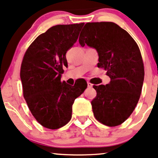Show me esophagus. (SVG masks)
<instances>
[{"label": "esophagus", "instance_id": "34e87169", "mask_svg": "<svg viewBox=\"0 0 158 158\" xmlns=\"http://www.w3.org/2000/svg\"><path fill=\"white\" fill-rule=\"evenodd\" d=\"M87 86H88V87L89 88H92L93 87V85L91 84V83H89V82H87Z\"/></svg>", "mask_w": 158, "mask_h": 158}]
</instances>
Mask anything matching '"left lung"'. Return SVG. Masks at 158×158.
Listing matches in <instances>:
<instances>
[{
	"mask_svg": "<svg viewBox=\"0 0 158 158\" xmlns=\"http://www.w3.org/2000/svg\"><path fill=\"white\" fill-rule=\"evenodd\" d=\"M98 54V68L107 71L108 84L93 86L92 101L95 118L110 127L121 125L135 109L144 81V65L137 44L128 33L113 22L85 24L79 37Z\"/></svg>",
	"mask_w": 158,
	"mask_h": 158,
	"instance_id": "obj_1",
	"label": "left lung"
}]
</instances>
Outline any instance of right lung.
Listing matches in <instances>:
<instances>
[{
  "label": "right lung",
  "instance_id": "obj_1",
  "mask_svg": "<svg viewBox=\"0 0 158 158\" xmlns=\"http://www.w3.org/2000/svg\"><path fill=\"white\" fill-rule=\"evenodd\" d=\"M84 23L56 25L32 42L23 58V94L36 121L49 129L64 126L72 118L74 100L87 87L84 79L74 86L62 82L68 66L67 51L77 42Z\"/></svg>",
  "mask_w": 158,
  "mask_h": 158
}]
</instances>
